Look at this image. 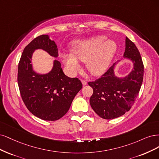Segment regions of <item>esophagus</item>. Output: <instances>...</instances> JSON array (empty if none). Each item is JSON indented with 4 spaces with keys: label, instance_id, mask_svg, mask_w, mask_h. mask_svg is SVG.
Listing matches in <instances>:
<instances>
[{
    "label": "esophagus",
    "instance_id": "1",
    "mask_svg": "<svg viewBox=\"0 0 159 159\" xmlns=\"http://www.w3.org/2000/svg\"><path fill=\"white\" fill-rule=\"evenodd\" d=\"M81 80V83H82V84H83V85H86V84H87V83H86V80H83V79H81L80 80Z\"/></svg>",
    "mask_w": 159,
    "mask_h": 159
}]
</instances>
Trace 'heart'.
I'll return each mask as SVG.
<instances>
[{
	"label": "heart",
	"mask_w": 159,
	"mask_h": 159,
	"mask_svg": "<svg viewBox=\"0 0 159 159\" xmlns=\"http://www.w3.org/2000/svg\"><path fill=\"white\" fill-rule=\"evenodd\" d=\"M104 35H98L75 42L71 53H61L60 58L70 74H76L80 69L78 60L86 62V67L94 76L104 74L117 52L113 40H106Z\"/></svg>",
	"instance_id": "b5f03b06"
}]
</instances>
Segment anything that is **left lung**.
Returning <instances> with one entry per match:
<instances>
[{"instance_id": "8db88e82", "label": "left lung", "mask_w": 159, "mask_h": 159, "mask_svg": "<svg viewBox=\"0 0 159 159\" xmlns=\"http://www.w3.org/2000/svg\"><path fill=\"white\" fill-rule=\"evenodd\" d=\"M133 63L131 72L124 77L115 74L117 61L101 78L89 84L93 89L90 98L92 108L102 118H117L129 111L139 94L143 83L144 66L139 50L134 42L125 38V49L123 56Z\"/></svg>"}]
</instances>
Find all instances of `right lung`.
<instances>
[{
	"mask_svg": "<svg viewBox=\"0 0 159 159\" xmlns=\"http://www.w3.org/2000/svg\"><path fill=\"white\" fill-rule=\"evenodd\" d=\"M42 49L50 56L58 57V49L49 35H42L33 39L24 49L18 64V83L22 98L31 113L46 121H55L62 117L83 87L77 78L66 76L57 59L47 73L34 70L32 55Z\"/></svg>",
	"mask_w": 159,
	"mask_h": 159,
	"instance_id": "right-lung-1",
	"label": "right lung"
}]
</instances>
